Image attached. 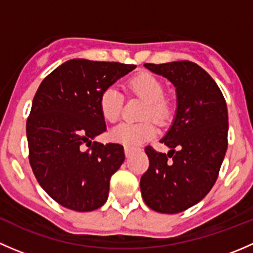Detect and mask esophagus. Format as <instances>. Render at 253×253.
Here are the masks:
<instances>
[{"label":"esophagus","instance_id":"esophagus-1","mask_svg":"<svg viewBox=\"0 0 253 253\" xmlns=\"http://www.w3.org/2000/svg\"><path fill=\"white\" fill-rule=\"evenodd\" d=\"M132 153H133V149L131 147H125V154H126V157H129Z\"/></svg>","mask_w":253,"mask_h":253}]
</instances>
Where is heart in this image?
<instances>
[{"mask_svg":"<svg viewBox=\"0 0 253 253\" xmlns=\"http://www.w3.org/2000/svg\"><path fill=\"white\" fill-rule=\"evenodd\" d=\"M127 88L145 101L142 117H152L158 124H167L174 115V104L165 98L164 85L159 78L148 72H142L129 79ZM122 94L115 86L104 89L99 99L101 115L108 122H116L122 109ZM155 126L150 120L141 122H124L111 129L110 138L114 142L137 147L155 134Z\"/></svg>","mask_w":253,"mask_h":253,"instance_id":"obj_1","label":"heart"}]
</instances>
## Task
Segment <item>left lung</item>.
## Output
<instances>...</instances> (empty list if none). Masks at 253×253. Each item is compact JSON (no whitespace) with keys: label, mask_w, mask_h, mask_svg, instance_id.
<instances>
[{"label":"left lung","mask_w":253,"mask_h":253,"mask_svg":"<svg viewBox=\"0 0 253 253\" xmlns=\"http://www.w3.org/2000/svg\"><path fill=\"white\" fill-rule=\"evenodd\" d=\"M144 67L174 84L176 111L160 139L168 154L145 148L149 169L141 177L142 197L153 211L176 214L201 202L218 178L228 148V109L214 79L196 63Z\"/></svg>","instance_id":"1"}]
</instances>
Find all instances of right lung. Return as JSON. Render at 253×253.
Masks as SVG:
<instances>
[{"label":"right lung","instance_id":"add662e5","mask_svg":"<svg viewBox=\"0 0 253 253\" xmlns=\"http://www.w3.org/2000/svg\"><path fill=\"white\" fill-rule=\"evenodd\" d=\"M134 68L73 58L38 88L27 121L29 162L39 185L58 205L90 211L108 200L110 177L124 163L125 152L121 144L94 141L106 131L99 99Z\"/></svg>","mask_w":253,"mask_h":253}]
</instances>
